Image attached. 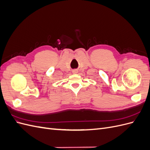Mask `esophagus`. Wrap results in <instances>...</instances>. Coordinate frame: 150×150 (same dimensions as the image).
I'll use <instances>...</instances> for the list:
<instances>
[{
  "label": "esophagus",
  "instance_id": "1",
  "mask_svg": "<svg viewBox=\"0 0 150 150\" xmlns=\"http://www.w3.org/2000/svg\"><path fill=\"white\" fill-rule=\"evenodd\" d=\"M78 71L77 69H74V70L72 71V73H73V74H76V73H78Z\"/></svg>",
  "mask_w": 150,
  "mask_h": 150
}]
</instances>
